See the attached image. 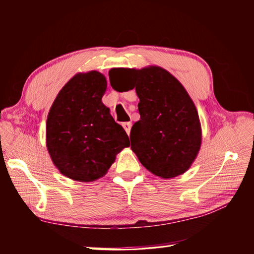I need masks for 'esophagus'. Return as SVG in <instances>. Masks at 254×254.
<instances>
[{
  "mask_svg": "<svg viewBox=\"0 0 254 254\" xmlns=\"http://www.w3.org/2000/svg\"><path fill=\"white\" fill-rule=\"evenodd\" d=\"M122 126L124 127V129H125V131L127 132V134L129 135L130 134V130H131V123L130 122H126V123H123L122 124Z\"/></svg>",
  "mask_w": 254,
  "mask_h": 254,
  "instance_id": "esophagus-1",
  "label": "esophagus"
}]
</instances>
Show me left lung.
Here are the masks:
<instances>
[{"label":"left lung","instance_id":"1","mask_svg":"<svg viewBox=\"0 0 254 254\" xmlns=\"http://www.w3.org/2000/svg\"><path fill=\"white\" fill-rule=\"evenodd\" d=\"M122 73L124 86L135 89L140 120L130 132L131 149L142 165L153 175L172 179L186 173L200 150L201 124L194 102L181 82L165 68H112V77ZM122 92V91H120Z\"/></svg>","mask_w":254,"mask_h":254}]
</instances>
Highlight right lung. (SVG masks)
Instances as JSON below:
<instances>
[{"label": "right lung", "instance_id": "obj_1", "mask_svg": "<svg viewBox=\"0 0 254 254\" xmlns=\"http://www.w3.org/2000/svg\"><path fill=\"white\" fill-rule=\"evenodd\" d=\"M106 89L104 74L77 73L59 91L48 114V151L58 171L72 180L102 178L118 153L130 145L125 130L102 102Z\"/></svg>", "mask_w": 254, "mask_h": 254}]
</instances>
